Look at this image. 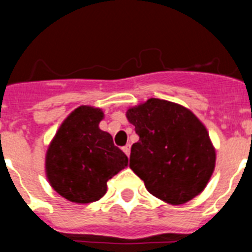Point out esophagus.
<instances>
[{"mask_svg": "<svg viewBox=\"0 0 252 252\" xmlns=\"http://www.w3.org/2000/svg\"><path fill=\"white\" fill-rule=\"evenodd\" d=\"M122 150H124V153L126 154V155H127V157H128V155H130V150H131V145H130V144H127V145H126V146H124V148H122Z\"/></svg>", "mask_w": 252, "mask_h": 252, "instance_id": "obj_1", "label": "esophagus"}]
</instances>
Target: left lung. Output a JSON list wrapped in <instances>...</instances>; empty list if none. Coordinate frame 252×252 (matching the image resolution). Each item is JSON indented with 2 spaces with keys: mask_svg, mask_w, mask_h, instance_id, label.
I'll use <instances>...</instances> for the list:
<instances>
[{
  "mask_svg": "<svg viewBox=\"0 0 252 252\" xmlns=\"http://www.w3.org/2000/svg\"><path fill=\"white\" fill-rule=\"evenodd\" d=\"M139 141L131 146L130 168L149 193L183 204L208 183L216 153L206 127L186 107L159 98L126 112Z\"/></svg>",
  "mask_w": 252,
  "mask_h": 252,
  "instance_id": "1",
  "label": "left lung"
}]
</instances>
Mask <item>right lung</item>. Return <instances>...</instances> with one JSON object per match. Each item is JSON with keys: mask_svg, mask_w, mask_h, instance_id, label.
<instances>
[{"mask_svg": "<svg viewBox=\"0 0 252 252\" xmlns=\"http://www.w3.org/2000/svg\"><path fill=\"white\" fill-rule=\"evenodd\" d=\"M103 112L82 106L66 117L46 153V175L62 197L91 203L106 194L107 182L127 166L128 159L98 127Z\"/></svg>", "mask_w": 252, "mask_h": 252, "instance_id": "obj_1", "label": "right lung"}]
</instances>
